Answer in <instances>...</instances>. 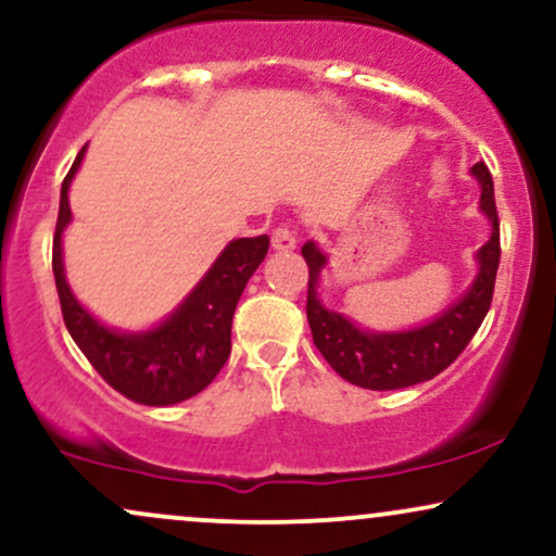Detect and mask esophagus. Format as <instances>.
I'll return each mask as SVG.
<instances>
[{"label":"esophagus","mask_w":556,"mask_h":556,"mask_svg":"<svg viewBox=\"0 0 556 556\" xmlns=\"http://www.w3.org/2000/svg\"><path fill=\"white\" fill-rule=\"evenodd\" d=\"M298 245V236L292 227L287 225H279L277 230L271 232V249L274 251H292Z\"/></svg>","instance_id":"esophagus-1"}]
</instances>
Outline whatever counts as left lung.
Instances as JSON below:
<instances>
[{"instance_id": "1", "label": "left lung", "mask_w": 556, "mask_h": 556, "mask_svg": "<svg viewBox=\"0 0 556 556\" xmlns=\"http://www.w3.org/2000/svg\"><path fill=\"white\" fill-rule=\"evenodd\" d=\"M481 186V212L490 217L492 238L481 245L479 274L471 290L456 300L443 316L412 331L399 333H370L357 329L342 313H331L318 300V277L326 266V256L316 243L303 245L307 264V324H311L313 344L324 354V359L344 380L370 388V391H396V388L425 383L445 370L484 320L492 305L494 279L500 266V217L494 206L492 173L484 163L471 168Z\"/></svg>"}]
</instances>
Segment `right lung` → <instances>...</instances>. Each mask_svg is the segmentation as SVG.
<instances>
[{
	"label": "right lung",
	"mask_w": 556,
	"mask_h": 556,
	"mask_svg": "<svg viewBox=\"0 0 556 556\" xmlns=\"http://www.w3.org/2000/svg\"><path fill=\"white\" fill-rule=\"evenodd\" d=\"M79 150L62 184L56 232H53V279L66 329L105 383L126 399L144 406H170L197 396L217 378L230 357L232 313L251 274L269 251V238H238L219 253L197 290L157 329L144 333H118L98 324L72 295L64 279L62 232L72 210L66 191L83 163Z\"/></svg>",
	"instance_id": "right-lung-1"
}]
</instances>
